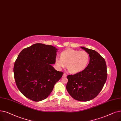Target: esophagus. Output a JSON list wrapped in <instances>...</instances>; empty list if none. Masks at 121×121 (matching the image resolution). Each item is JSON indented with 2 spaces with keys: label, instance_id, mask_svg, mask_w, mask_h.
<instances>
[{
  "label": "esophagus",
  "instance_id": "esophagus-1",
  "mask_svg": "<svg viewBox=\"0 0 121 121\" xmlns=\"http://www.w3.org/2000/svg\"><path fill=\"white\" fill-rule=\"evenodd\" d=\"M67 76V75H66V73H64V74H63V77H66Z\"/></svg>",
  "mask_w": 121,
  "mask_h": 121
}]
</instances>
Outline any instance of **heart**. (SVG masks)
I'll list each match as a JSON object with an SVG mask.
<instances>
[{
  "mask_svg": "<svg viewBox=\"0 0 121 121\" xmlns=\"http://www.w3.org/2000/svg\"><path fill=\"white\" fill-rule=\"evenodd\" d=\"M88 61L89 55L87 52L69 49L61 52L60 58H56L55 63L59 67L67 65L70 73H77L85 69Z\"/></svg>",
  "mask_w": 121,
  "mask_h": 121,
  "instance_id": "obj_1",
  "label": "heart"
}]
</instances>
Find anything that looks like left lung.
I'll use <instances>...</instances> for the list:
<instances>
[{
    "instance_id": "obj_1",
    "label": "left lung",
    "mask_w": 121,
    "mask_h": 121,
    "mask_svg": "<svg viewBox=\"0 0 121 121\" xmlns=\"http://www.w3.org/2000/svg\"><path fill=\"white\" fill-rule=\"evenodd\" d=\"M90 56V62L82 72L67 76V90L77 100L88 101L95 98L105 83L107 66L103 58L96 51L81 46Z\"/></svg>"
}]
</instances>
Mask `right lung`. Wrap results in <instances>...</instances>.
<instances>
[{
    "label": "right lung",
    "instance_id": "obj_1",
    "mask_svg": "<svg viewBox=\"0 0 121 121\" xmlns=\"http://www.w3.org/2000/svg\"><path fill=\"white\" fill-rule=\"evenodd\" d=\"M57 51L52 45L35 43L20 52L13 71L17 86L25 96L40 101L50 95L63 74L51 65L55 63Z\"/></svg>",
    "mask_w": 121,
    "mask_h": 121
}]
</instances>
